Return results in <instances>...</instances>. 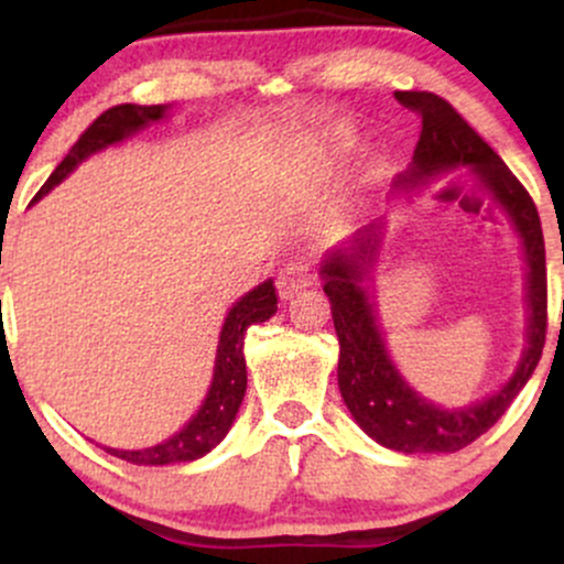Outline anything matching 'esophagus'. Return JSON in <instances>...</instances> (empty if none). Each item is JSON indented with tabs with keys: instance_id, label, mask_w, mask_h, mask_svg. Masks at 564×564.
I'll return each instance as SVG.
<instances>
[{
	"instance_id": "34e87169",
	"label": "esophagus",
	"mask_w": 564,
	"mask_h": 564,
	"mask_svg": "<svg viewBox=\"0 0 564 564\" xmlns=\"http://www.w3.org/2000/svg\"><path fill=\"white\" fill-rule=\"evenodd\" d=\"M315 281V270L307 262H291L278 273V294L281 300H291L296 291L307 289Z\"/></svg>"
}]
</instances>
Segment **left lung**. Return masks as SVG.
I'll return each instance as SVG.
<instances>
[{
	"instance_id": "1",
	"label": "left lung",
	"mask_w": 564,
	"mask_h": 564,
	"mask_svg": "<svg viewBox=\"0 0 564 564\" xmlns=\"http://www.w3.org/2000/svg\"><path fill=\"white\" fill-rule=\"evenodd\" d=\"M408 111L422 116L413 164L400 185H424L437 174L469 166L507 212L520 232L528 260V349L514 377L482 403L467 408L432 405L400 377L387 355L368 291L360 286L377 260L379 225L358 232L349 249H339L323 262V291L332 300L334 328L339 336V392L355 422L384 448L403 453H456L475 443L507 413L539 366L546 341V249L539 209L501 156L471 129L448 100L435 93H394Z\"/></svg>"
}]
</instances>
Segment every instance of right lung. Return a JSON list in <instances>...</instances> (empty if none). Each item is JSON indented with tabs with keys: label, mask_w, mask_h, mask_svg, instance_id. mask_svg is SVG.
I'll list each match as a JSON object with an SVG mask.
<instances>
[{
	"label": "right lung",
	"mask_w": 564,
	"mask_h": 564,
	"mask_svg": "<svg viewBox=\"0 0 564 564\" xmlns=\"http://www.w3.org/2000/svg\"><path fill=\"white\" fill-rule=\"evenodd\" d=\"M166 106H124L108 108L106 113H100L97 119L82 132V138L74 142V148L68 151V156L57 164V170L50 174L47 183L42 185V191L36 193L34 200H39L44 193H50L53 187L66 180L70 172L76 170V164H82L84 159L93 156V153L102 151L106 145L127 140L129 134H134L138 129L148 127L151 121L164 119ZM2 264V260H0ZM278 310V294L273 281H264L254 291L241 296V302L232 304V310L225 318L223 334H219V347H217V364H215V379H212L209 394H206L204 405L198 408L196 416L187 422L177 435H172L164 443L153 445V448L142 451H119V448H106L111 456L121 458V462L140 464V467H164V464H180V462H196V458L206 456L219 440L228 435L236 419L238 408L246 394V360H243V336L246 328L254 326V323L268 321L270 315H275Z\"/></svg>",
	"instance_id": "add662e5"
}]
</instances>
